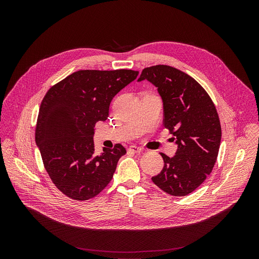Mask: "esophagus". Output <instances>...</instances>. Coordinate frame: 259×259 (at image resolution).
Returning a JSON list of instances; mask_svg holds the SVG:
<instances>
[{
	"mask_svg": "<svg viewBox=\"0 0 259 259\" xmlns=\"http://www.w3.org/2000/svg\"><path fill=\"white\" fill-rule=\"evenodd\" d=\"M128 152L129 153H133V154H140L142 152V149L139 146H136V145H132L130 146L128 149Z\"/></svg>",
	"mask_w": 259,
	"mask_h": 259,
	"instance_id": "obj_1",
	"label": "esophagus"
}]
</instances>
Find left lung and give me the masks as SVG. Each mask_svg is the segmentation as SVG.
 <instances>
[{"label": "left lung", "mask_w": 259, "mask_h": 259, "mask_svg": "<svg viewBox=\"0 0 259 259\" xmlns=\"http://www.w3.org/2000/svg\"><path fill=\"white\" fill-rule=\"evenodd\" d=\"M142 80L158 88L164 107L163 125L178 145L172 158L160 154L164 167L152 180L171 196H187L205 181L218 156L221 126L216 107L194 78L175 67H145L138 81Z\"/></svg>", "instance_id": "obj_1"}]
</instances>
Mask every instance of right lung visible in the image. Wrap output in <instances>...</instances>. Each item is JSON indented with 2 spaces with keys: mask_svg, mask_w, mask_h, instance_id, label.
Here are the masks:
<instances>
[{
  "mask_svg": "<svg viewBox=\"0 0 259 259\" xmlns=\"http://www.w3.org/2000/svg\"><path fill=\"white\" fill-rule=\"evenodd\" d=\"M132 69H83L52 86L44 96L35 126V143L55 187L66 197L85 201L97 196L112 180L119 159L114 149L95 153L93 135L98 121L108 117L110 101L134 81Z\"/></svg>",
  "mask_w": 259,
  "mask_h": 259,
  "instance_id": "obj_1",
  "label": "right lung"
}]
</instances>
